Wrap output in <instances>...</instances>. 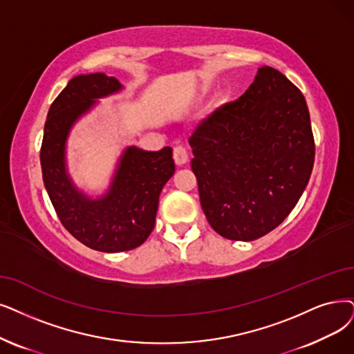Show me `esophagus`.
Listing matches in <instances>:
<instances>
[{
    "mask_svg": "<svg viewBox=\"0 0 354 354\" xmlns=\"http://www.w3.org/2000/svg\"><path fill=\"white\" fill-rule=\"evenodd\" d=\"M173 157L177 165H185L189 161V153L186 151V148L183 147H176L173 149Z\"/></svg>",
    "mask_w": 354,
    "mask_h": 354,
    "instance_id": "34e87169",
    "label": "esophagus"
}]
</instances>
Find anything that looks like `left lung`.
<instances>
[{"mask_svg": "<svg viewBox=\"0 0 354 354\" xmlns=\"http://www.w3.org/2000/svg\"><path fill=\"white\" fill-rule=\"evenodd\" d=\"M189 144L206 219L232 241H252L283 222L315 158L305 97L272 66L197 124Z\"/></svg>", "mask_w": 354, "mask_h": 354, "instance_id": "left-lung-1", "label": "left lung"}]
</instances>
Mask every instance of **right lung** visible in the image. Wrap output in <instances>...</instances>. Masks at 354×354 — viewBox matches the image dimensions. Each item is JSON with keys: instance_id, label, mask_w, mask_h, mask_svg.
<instances>
[{"instance_id": "1", "label": "right lung", "mask_w": 354, "mask_h": 354, "mask_svg": "<svg viewBox=\"0 0 354 354\" xmlns=\"http://www.w3.org/2000/svg\"><path fill=\"white\" fill-rule=\"evenodd\" d=\"M123 88L103 73L74 77L52 103L40 148V164L49 199L66 231L102 252L129 251L153 230L158 199L173 177V149L126 148L103 196L90 197L66 171V139L75 122L98 102Z\"/></svg>"}]
</instances>
